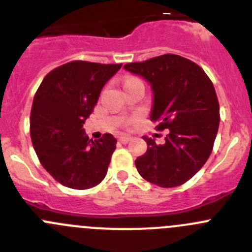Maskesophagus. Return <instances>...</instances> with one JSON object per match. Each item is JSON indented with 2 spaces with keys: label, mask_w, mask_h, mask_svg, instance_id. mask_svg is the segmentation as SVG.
I'll return each mask as SVG.
<instances>
[{
  "label": "esophagus",
  "mask_w": 252,
  "mask_h": 252,
  "mask_svg": "<svg viewBox=\"0 0 252 252\" xmlns=\"http://www.w3.org/2000/svg\"><path fill=\"white\" fill-rule=\"evenodd\" d=\"M131 140V138L130 136H126V135H123V136H121V138H119V141L122 142V144H128L129 141Z\"/></svg>",
  "instance_id": "1"
}]
</instances>
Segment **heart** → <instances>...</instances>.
Segmentation results:
<instances>
[{"mask_svg": "<svg viewBox=\"0 0 252 252\" xmlns=\"http://www.w3.org/2000/svg\"><path fill=\"white\" fill-rule=\"evenodd\" d=\"M131 80H138V79H128L126 81H131Z\"/></svg>", "mask_w": 252, "mask_h": 252, "instance_id": "1", "label": "heart"}]
</instances>
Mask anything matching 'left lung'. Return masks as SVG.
Returning a JSON list of instances; mask_svg holds the SVG:
<instances>
[{
  "label": "left lung",
  "instance_id": "obj_1",
  "mask_svg": "<svg viewBox=\"0 0 252 252\" xmlns=\"http://www.w3.org/2000/svg\"><path fill=\"white\" fill-rule=\"evenodd\" d=\"M124 69L150 84V118L159 121V130L169 129L162 145L145 138L147 151L135 159L136 169L152 184L179 187L201 169L212 152L220 126L215 86L196 63L178 55L128 63Z\"/></svg>",
  "mask_w": 252,
  "mask_h": 252
}]
</instances>
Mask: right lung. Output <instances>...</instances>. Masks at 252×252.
<instances>
[{"label": "right lung", "mask_w": 252, "mask_h": 252, "mask_svg": "<svg viewBox=\"0 0 252 252\" xmlns=\"http://www.w3.org/2000/svg\"><path fill=\"white\" fill-rule=\"evenodd\" d=\"M122 64L74 62L50 72L35 94L30 136L42 167L64 187L90 189L107 173L117 140H90L83 126Z\"/></svg>", "instance_id": "right-lung-1"}]
</instances>
